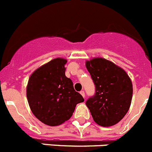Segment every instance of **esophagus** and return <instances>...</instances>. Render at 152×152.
I'll use <instances>...</instances> for the list:
<instances>
[{
	"instance_id": "obj_1",
	"label": "esophagus",
	"mask_w": 152,
	"mask_h": 152,
	"mask_svg": "<svg viewBox=\"0 0 152 152\" xmlns=\"http://www.w3.org/2000/svg\"><path fill=\"white\" fill-rule=\"evenodd\" d=\"M80 94H81V95H82L83 97H84V96H85V94H84V91H80Z\"/></svg>"
}]
</instances>
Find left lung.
Listing matches in <instances>:
<instances>
[{
  "label": "left lung",
  "mask_w": 152,
  "mask_h": 152,
  "mask_svg": "<svg viewBox=\"0 0 152 152\" xmlns=\"http://www.w3.org/2000/svg\"><path fill=\"white\" fill-rule=\"evenodd\" d=\"M86 68L96 87V93L86 105L96 124L103 127L116 125L129 110L132 83L128 74L103 58L86 61Z\"/></svg>",
  "instance_id": "8db88e82"
}]
</instances>
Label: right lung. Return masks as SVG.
Listing matches in <instances>:
<instances>
[{"instance_id":"1","label":"right lung","mask_w":152,"mask_h":152,"mask_svg":"<svg viewBox=\"0 0 152 152\" xmlns=\"http://www.w3.org/2000/svg\"><path fill=\"white\" fill-rule=\"evenodd\" d=\"M67 60L56 58L40 66L29 77L26 97L29 108L42 123L50 126L62 124L72 117L76 105L84 98L65 76Z\"/></svg>"}]
</instances>
